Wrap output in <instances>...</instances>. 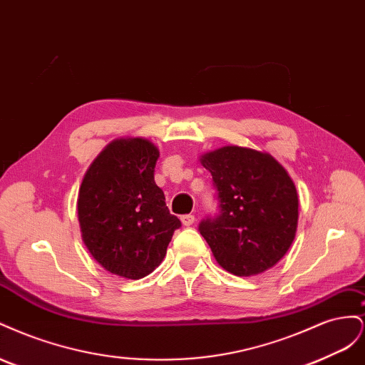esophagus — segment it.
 <instances>
[{
  "label": "esophagus",
  "instance_id": "obj_1",
  "mask_svg": "<svg viewBox=\"0 0 365 365\" xmlns=\"http://www.w3.org/2000/svg\"><path fill=\"white\" fill-rule=\"evenodd\" d=\"M181 222H182V225L189 227V225H192L195 222V216L193 215H182L181 216Z\"/></svg>",
  "mask_w": 365,
  "mask_h": 365
}]
</instances>
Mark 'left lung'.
Listing matches in <instances>:
<instances>
[{"mask_svg":"<svg viewBox=\"0 0 365 365\" xmlns=\"http://www.w3.org/2000/svg\"><path fill=\"white\" fill-rule=\"evenodd\" d=\"M217 190L219 213L200 233L225 271L250 277L272 268L292 245L298 220L295 185L267 152L225 146L201 157Z\"/></svg>","mask_w":365,"mask_h":365,"instance_id":"8db88e82","label":"left lung"}]
</instances>
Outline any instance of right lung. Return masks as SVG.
<instances>
[{
    "label": "right lung",
    "mask_w": 365,
    "mask_h": 365,
    "mask_svg": "<svg viewBox=\"0 0 365 365\" xmlns=\"http://www.w3.org/2000/svg\"><path fill=\"white\" fill-rule=\"evenodd\" d=\"M158 157L146 138H117L98 153L81 184L77 216L83 244L120 277L149 275L181 227L153 180Z\"/></svg>",
    "instance_id": "add662e5"
}]
</instances>
